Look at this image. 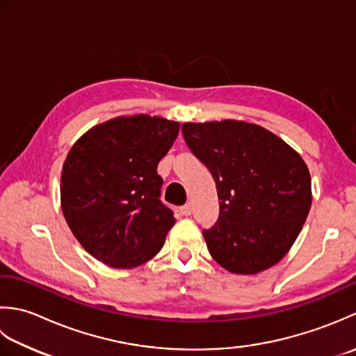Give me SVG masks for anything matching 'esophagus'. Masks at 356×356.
<instances>
[{
  "mask_svg": "<svg viewBox=\"0 0 356 356\" xmlns=\"http://www.w3.org/2000/svg\"><path fill=\"white\" fill-rule=\"evenodd\" d=\"M179 212L183 213L184 216L191 215V213H192V204H191V202H186V204H184L183 207H179Z\"/></svg>",
  "mask_w": 356,
  "mask_h": 356,
  "instance_id": "1",
  "label": "esophagus"
}]
</instances>
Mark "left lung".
I'll list each match as a JSON object with an SVG mask.
<instances>
[{
    "label": "left lung",
    "mask_w": 356,
    "mask_h": 356,
    "mask_svg": "<svg viewBox=\"0 0 356 356\" xmlns=\"http://www.w3.org/2000/svg\"><path fill=\"white\" fill-rule=\"evenodd\" d=\"M181 132L218 192V220L202 230L210 255L241 275L277 264L300 235L312 204L302 158L269 130L244 121L184 122Z\"/></svg>",
    "instance_id": "1"
}]
</instances>
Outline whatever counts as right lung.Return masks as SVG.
I'll return each instance as SVG.
<instances>
[{"instance_id": "right-lung-1", "label": "right lung", "mask_w": 356, "mask_h": 356, "mask_svg": "<svg viewBox=\"0 0 356 356\" xmlns=\"http://www.w3.org/2000/svg\"><path fill=\"white\" fill-rule=\"evenodd\" d=\"M179 122L149 115L120 117L84 134L61 173V207L72 234L93 258L132 269L161 250L175 224L156 168Z\"/></svg>"}]
</instances>
